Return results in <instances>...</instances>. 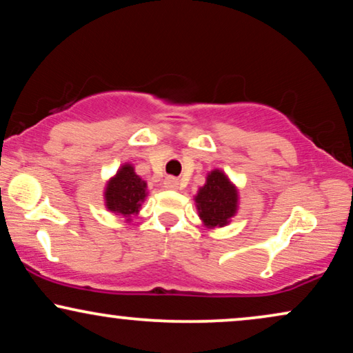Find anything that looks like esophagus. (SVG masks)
<instances>
[{
	"mask_svg": "<svg viewBox=\"0 0 353 353\" xmlns=\"http://www.w3.org/2000/svg\"><path fill=\"white\" fill-rule=\"evenodd\" d=\"M164 187H168V189H177L179 187V179H176V177H166L164 179Z\"/></svg>",
	"mask_w": 353,
	"mask_h": 353,
	"instance_id": "1",
	"label": "esophagus"
}]
</instances>
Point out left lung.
Instances as JSON below:
<instances>
[{
    "mask_svg": "<svg viewBox=\"0 0 353 353\" xmlns=\"http://www.w3.org/2000/svg\"><path fill=\"white\" fill-rule=\"evenodd\" d=\"M238 189L220 169L208 172L207 182L195 195L199 216L207 228H221L238 212Z\"/></svg>",
    "mask_w": 353,
    "mask_h": 353,
    "instance_id": "left-lung-1",
    "label": "left lung"
}]
</instances>
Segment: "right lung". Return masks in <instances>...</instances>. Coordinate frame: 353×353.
Wrapping results in <instances>:
<instances>
[{"label":"right lung","mask_w":353,"mask_h":353,"mask_svg":"<svg viewBox=\"0 0 353 353\" xmlns=\"http://www.w3.org/2000/svg\"><path fill=\"white\" fill-rule=\"evenodd\" d=\"M146 182L135 172L132 164H123L114 177L107 182L104 199L107 210L130 220L132 215L140 212L148 189Z\"/></svg>","instance_id":"add662e5"}]
</instances>
